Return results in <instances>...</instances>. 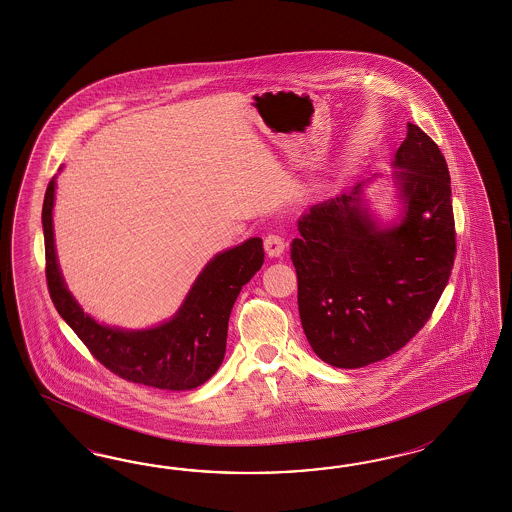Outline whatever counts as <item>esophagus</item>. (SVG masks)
<instances>
[{
  "instance_id": "obj_1",
  "label": "esophagus",
  "mask_w": 512,
  "mask_h": 512,
  "mask_svg": "<svg viewBox=\"0 0 512 512\" xmlns=\"http://www.w3.org/2000/svg\"><path fill=\"white\" fill-rule=\"evenodd\" d=\"M263 249L267 252V256L278 258V256H282V252L286 249V243H284V239L280 235L269 234L263 239Z\"/></svg>"
}]
</instances>
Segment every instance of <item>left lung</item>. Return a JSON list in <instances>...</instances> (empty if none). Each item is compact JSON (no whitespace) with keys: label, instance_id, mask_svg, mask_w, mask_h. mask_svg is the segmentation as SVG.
<instances>
[{"label":"left lung","instance_id":"8db88e82","mask_svg":"<svg viewBox=\"0 0 512 512\" xmlns=\"http://www.w3.org/2000/svg\"><path fill=\"white\" fill-rule=\"evenodd\" d=\"M393 166L402 219L381 228L363 187L312 205L292 243L301 325L314 353L336 368L378 363L432 316L456 256L451 176L438 144L408 123Z\"/></svg>","mask_w":512,"mask_h":512}]
</instances>
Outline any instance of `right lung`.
Masks as SVG:
<instances>
[{
  "label": "right lung",
  "instance_id": "1",
  "mask_svg": "<svg viewBox=\"0 0 512 512\" xmlns=\"http://www.w3.org/2000/svg\"><path fill=\"white\" fill-rule=\"evenodd\" d=\"M54 190L52 179L44 194L43 230L46 284L59 316L91 355L123 380L168 391H189L209 380L226 353L235 299L262 267V239L250 237L207 263L170 322L144 331H123L84 314L63 282L54 247Z\"/></svg>",
  "mask_w": 512,
  "mask_h": 512
}]
</instances>
